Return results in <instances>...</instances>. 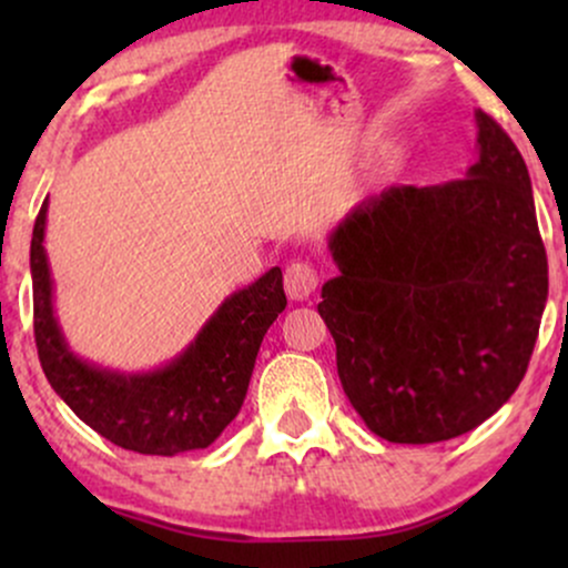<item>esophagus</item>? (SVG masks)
<instances>
[{
    "label": "esophagus",
    "mask_w": 568,
    "mask_h": 568,
    "mask_svg": "<svg viewBox=\"0 0 568 568\" xmlns=\"http://www.w3.org/2000/svg\"><path fill=\"white\" fill-rule=\"evenodd\" d=\"M317 270L306 262H291L285 266V293L296 302L302 298H310L312 291L317 288Z\"/></svg>",
    "instance_id": "34e87169"
}]
</instances>
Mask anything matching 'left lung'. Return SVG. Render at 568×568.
<instances>
[{"label":"left lung","mask_w":568,"mask_h":568,"mask_svg":"<svg viewBox=\"0 0 568 568\" xmlns=\"http://www.w3.org/2000/svg\"><path fill=\"white\" fill-rule=\"evenodd\" d=\"M467 179L389 186L331 234L338 277L317 312L352 408L389 443L470 433L529 368L547 302L531 179L510 135L475 112Z\"/></svg>","instance_id":"obj_1"}]
</instances>
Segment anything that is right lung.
I'll return each mask as SVG.
<instances>
[{
    "instance_id": "add662e5",
    "label": "right lung",
    "mask_w": 568,
    "mask_h": 568,
    "mask_svg": "<svg viewBox=\"0 0 568 568\" xmlns=\"http://www.w3.org/2000/svg\"><path fill=\"white\" fill-rule=\"evenodd\" d=\"M44 221L48 200L31 237V283L37 352L50 387L84 425L128 452L175 456L211 446L240 414L262 338L288 304L280 266L224 298L197 338L165 368L116 374L77 357L61 334L42 245Z\"/></svg>"
}]
</instances>
